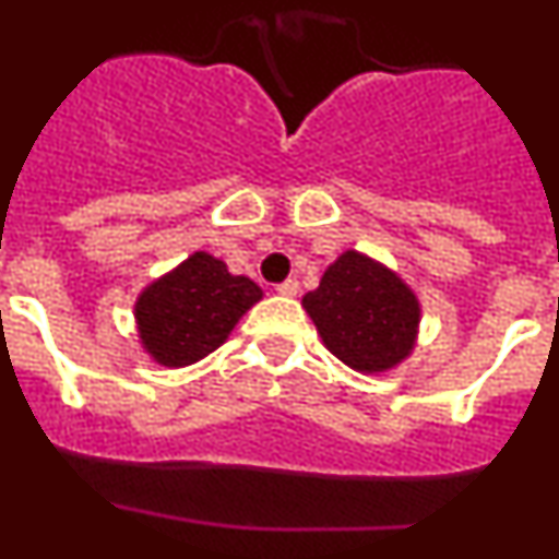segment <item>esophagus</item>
Returning <instances> with one entry per match:
<instances>
[{"instance_id": "esophagus-1", "label": "esophagus", "mask_w": 559, "mask_h": 559, "mask_svg": "<svg viewBox=\"0 0 559 559\" xmlns=\"http://www.w3.org/2000/svg\"><path fill=\"white\" fill-rule=\"evenodd\" d=\"M278 289V295H286V297H295L297 292H300V284H297V278H286L284 284L275 286Z\"/></svg>"}]
</instances>
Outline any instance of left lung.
Instances as JSON below:
<instances>
[{"label": "left lung", "mask_w": 559, "mask_h": 559, "mask_svg": "<svg viewBox=\"0 0 559 559\" xmlns=\"http://www.w3.org/2000/svg\"><path fill=\"white\" fill-rule=\"evenodd\" d=\"M324 346L359 373H384L411 354L419 330L414 292L370 257L346 251L302 297Z\"/></svg>", "instance_id": "obj_1"}]
</instances>
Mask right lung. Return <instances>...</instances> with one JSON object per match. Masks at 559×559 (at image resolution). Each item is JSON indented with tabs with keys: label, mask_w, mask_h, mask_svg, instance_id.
<instances>
[{
	"label": "right lung",
	"mask_w": 559,
	"mask_h": 559,
	"mask_svg": "<svg viewBox=\"0 0 559 559\" xmlns=\"http://www.w3.org/2000/svg\"><path fill=\"white\" fill-rule=\"evenodd\" d=\"M262 289L246 275H233L222 259L197 251L173 273L162 275L138 297L143 348L165 368H186L216 352Z\"/></svg>",
	"instance_id": "1"
}]
</instances>
